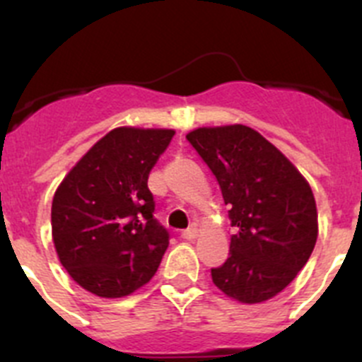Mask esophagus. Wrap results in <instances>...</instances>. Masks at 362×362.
Here are the masks:
<instances>
[{
    "mask_svg": "<svg viewBox=\"0 0 362 362\" xmlns=\"http://www.w3.org/2000/svg\"><path fill=\"white\" fill-rule=\"evenodd\" d=\"M197 235H198L197 225H192V227H189L187 230L182 232V238L187 239V241H192V239H197Z\"/></svg>",
    "mask_w": 362,
    "mask_h": 362,
    "instance_id": "34e87169",
    "label": "esophagus"
}]
</instances>
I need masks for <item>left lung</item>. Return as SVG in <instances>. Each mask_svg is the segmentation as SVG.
<instances>
[{"label": "left lung", "instance_id": "obj_1", "mask_svg": "<svg viewBox=\"0 0 362 362\" xmlns=\"http://www.w3.org/2000/svg\"><path fill=\"white\" fill-rule=\"evenodd\" d=\"M218 180L235 234L211 269L216 288L243 303L279 295L309 261L318 238L313 191L295 165L245 124L185 135Z\"/></svg>", "mask_w": 362, "mask_h": 362}]
</instances>
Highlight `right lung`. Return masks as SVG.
<instances>
[{
	"mask_svg": "<svg viewBox=\"0 0 362 362\" xmlns=\"http://www.w3.org/2000/svg\"><path fill=\"white\" fill-rule=\"evenodd\" d=\"M173 130L116 128L67 173L52 204L57 253L74 282L121 298L148 282L170 245L148 177Z\"/></svg>",
	"mask_w": 362,
	"mask_h": 362,
	"instance_id": "1",
	"label": "right lung"
}]
</instances>
